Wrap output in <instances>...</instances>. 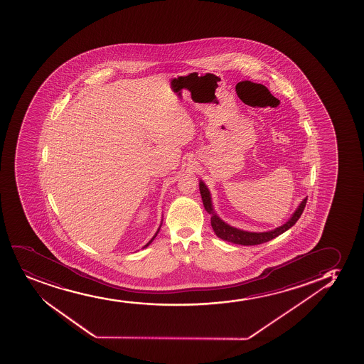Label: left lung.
<instances>
[{"label": "left lung", "instance_id": "1", "mask_svg": "<svg viewBox=\"0 0 364 364\" xmlns=\"http://www.w3.org/2000/svg\"><path fill=\"white\" fill-rule=\"evenodd\" d=\"M200 192L205 210L210 214V224H212L213 230H214V232H215L218 237L224 240V241L235 243V245H262V243L271 241L279 235H282L283 232H286L287 230H289L299 220V218L301 217L307 200V197H305L300 202L298 208L295 209L294 213L291 214V217L281 226H278L274 230H269V231H265V232H252V231H245V230L233 228L228 223H225L218 215L215 209L213 207L212 195H210L208 186L205 184L203 180H200Z\"/></svg>", "mask_w": 364, "mask_h": 364}]
</instances>
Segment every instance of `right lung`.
<instances>
[{
	"instance_id": "1",
	"label": "right lung",
	"mask_w": 364,
	"mask_h": 364,
	"mask_svg": "<svg viewBox=\"0 0 364 364\" xmlns=\"http://www.w3.org/2000/svg\"><path fill=\"white\" fill-rule=\"evenodd\" d=\"M162 221L164 220H161V224H159V229H157V231H156L155 235H154V237H152L151 240H150V241L147 242L146 245H144L143 250L144 248H146V247H149V245H151V242L154 241V240H155L156 236H157V233L159 232V229H161V226H162Z\"/></svg>"
}]
</instances>
